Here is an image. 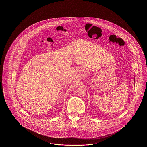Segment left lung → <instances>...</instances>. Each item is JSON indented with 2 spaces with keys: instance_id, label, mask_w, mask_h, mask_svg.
Masks as SVG:
<instances>
[{
  "instance_id": "8db88e82",
  "label": "left lung",
  "mask_w": 147,
  "mask_h": 147,
  "mask_svg": "<svg viewBox=\"0 0 147 147\" xmlns=\"http://www.w3.org/2000/svg\"><path fill=\"white\" fill-rule=\"evenodd\" d=\"M134 81H135V80H134Z\"/></svg>"
}]
</instances>
